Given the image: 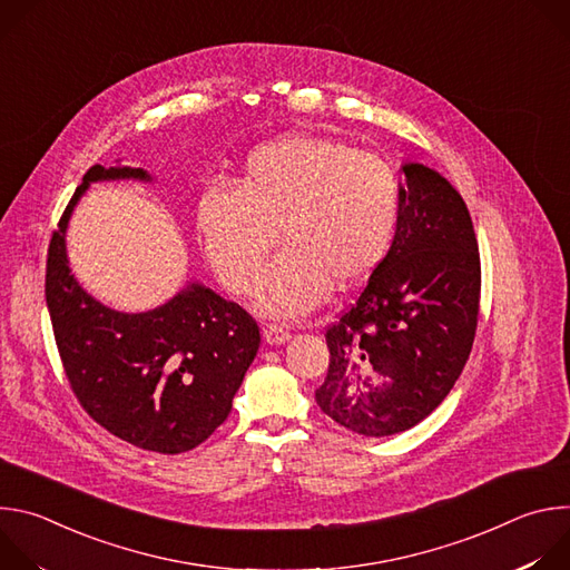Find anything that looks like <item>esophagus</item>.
<instances>
[{
  "label": "esophagus",
  "mask_w": 570,
  "mask_h": 570,
  "mask_svg": "<svg viewBox=\"0 0 570 570\" xmlns=\"http://www.w3.org/2000/svg\"><path fill=\"white\" fill-rule=\"evenodd\" d=\"M288 338H291V332L284 330L282 324H266V327H264V341H266L268 345H282V343H286Z\"/></svg>",
  "instance_id": "obj_1"
}]
</instances>
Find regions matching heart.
Listing matches in <instances>:
<instances>
[{
  "label": "heart",
  "instance_id": "heart-1",
  "mask_svg": "<svg viewBox=\"0 0 570 570\" xmlns=\"http://www.w3.org/2000/svg\"><path fill=\"white\" fill-rule=\"evenodd\" d=\"M401 189L385 159L334 137L293 135L271 141L243 165L232 189H207L196 232L223 284L248 295L264 262L259 311L304 315L332 286L350 288L385 259L399 223Z\"/></svg>",
  "mask_w": 570,
  "mask_h": 570
}]
</instances>
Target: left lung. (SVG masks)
I'll return each mask as SVG.
<instances>
[{
  "instance_id": "1",
  "label": "left lung",
  "mask_w": 570,
  "mask_h": 570,
  "mask_svg": "<svg viewBox=\"0 0 570 570\" xmlns=\"http://www.w3.org/2000/svg\"><path fill=\"white\" fill-rule=\"evenodd\" d=\"M394 240L356 304L330 324V370L315 390L336 424L385 438L426 420L458 381L475 338L480 255L462 196L405 165Z\"/></svg>"
}]
</instances>
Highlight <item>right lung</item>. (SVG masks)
Returning <instances> with one entry per match:
<instances>
[{
	"instance_id": "1",
	"label": "right lung",
	"mask_w": 570,
	"mask_h": 570,
	"mask_svg": "<svg viewBox=\"0 0 570 570\" xmlns=\"http://www.w3.org/2000/svg\"><path fill=\"white\" fill-rule=\"evenodd\" d=\"M139 178L144 169L95 165L65 207L47 253L45 295L65 376L83 411L115 438L176 455L203 444L229 415L257 356L255 317L189 284L146 313H119L73 279L65 229L90 183Z\"/></svg>"
}]
</instances>
